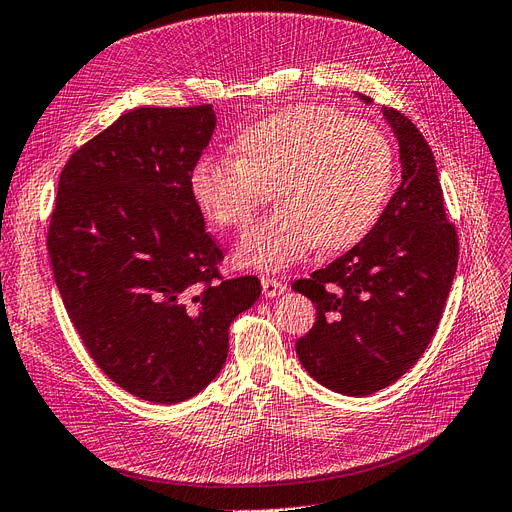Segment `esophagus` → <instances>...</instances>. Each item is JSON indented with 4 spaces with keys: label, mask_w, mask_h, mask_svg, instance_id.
Wrapping results in <instances>:
<instances>
[{
    "label": "esophagus",
    "mask_w": 512,
    "mask_h": 512,
    "mask_svg": "<svg viewBox=\"0 0 512 512\" xmlns=\"http://www.w3.org/2000/svg\"><path fill=\"white\" fill-rule=\"evenodd\" d=\"M260 284H262V292H265V297H269V299L277 297V294H282L286 290V284L275 280V277H262Z\"/></svg>",
    "instance_id": "esophagus-1"
}]
</instances>
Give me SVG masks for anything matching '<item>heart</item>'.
I'll use <instances>...</instances> for the list:
<instances>
[{
	"label": "heart",
	"instance_id": "heart-1",
	"mask_svg": "<svg viewBox=\"0 0 512 512\" xmlns=\"http://www.w3.org/2000/svg\"><path fill=\"white\" fill-rule=\"evenodd\" d=\"M237 158H203L192 198L222 230L250 224L269 198L277 209L245 232L239 265L280 271L320 245L346 250L374 228L395 177L393 147L376 126L329 106H290L237 134Z\"/></svg>",
	"mask_w": 512,
	"mask_h": 512
}]
</instances>
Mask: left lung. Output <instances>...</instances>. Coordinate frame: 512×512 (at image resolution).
<instances>
[{"label": "left lung", "instance_id": "1", "mask_svg": "<svg viewBox=\"0 0 512 512\" xmlns=\"http://www.w3.org/2000/svg\"><path fill=\"white\" fill-rule=\"evenodd\" d=\"M382 113L399 143L401 185L363 241L292 284L316 305L312 331L297 339L301 365L322 386L352 397L384 389L421 359L459 254L427 141L395 108Z\"/></svg>", "mask_w": 512, "mask_h": 512}]
</instances>
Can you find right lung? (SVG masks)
<instances>
[{
	"mask_svg": "<svg viewBox=\"0 0 512 512\" xmlns=\"http://www.w3.org/2000/svg\"><path fill=\"white\" fill-rule=\"evenodd\" d=\"M215 130L211 104L123 113L59 175L55 284L91 359L123 391L179 404L220 374L228 329L260 297L224 280L190 177Z\"/></svg>",
	"mask_w": 512,
	"mask_h": 512,
	"instance_id": "add662e5",
	"label": "right lung"
}]
</instances>
